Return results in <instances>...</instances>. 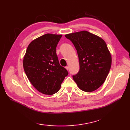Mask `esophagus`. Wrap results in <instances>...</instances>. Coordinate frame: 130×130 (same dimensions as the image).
Instances as JSON below:
<instances>
[{
    "label": "esophagus",
    "mask_w": 130,
    "mask_h": 130,
    "mask_svg": "<svg viewBox=\"0 0 130 130\" xmlns=\"http://www.w3.org/2000/svg\"><path fill=\"white\" fill-rule=\"evenodd\" d=\"M65 68H66V69H67V70H69V67H66Z\"/></svg>",
    "instance_id": "34e87169"
}]
</instances>
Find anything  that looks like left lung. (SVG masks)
<instances>
[{
	"mask_svg": "<svg viewBox=\"0 0 130 130\" xmlns=\"http://www.w3.org/2000/svg\"><path fill=\"white\" fill-rule=\"evenodd\" d=\"M74 44L78 55L80 70L73 76L80 89L92 92L103 84L112 64V57L106 42L87 31L65 35Z\"/></svg>",
	"mask_w": 130,
	"mask_h": 130,
	"instance_id": "1",
	"label": "left lung"
}]
</instances>
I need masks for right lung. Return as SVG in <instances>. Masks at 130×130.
I'll return each instance as SVG.
<instances>
[{
	"label": "right lung",
	"mask_w": 130,
	"mask_h": 130,
	"mask_svg": "<svg viewBox=\"0 0 130 130\" xmlns=\"http://www.w3.org/2000/svg\"><path fill=\"white\" fill-rule=\"evenodd\" d=\"M62 35L47 34L29 44L23 57V68L29 82L38 92L46 95L57 93L65 76L60 65L56 47Z\"/></svg>",
	"instance_id": "right-lung-1"
}]
</instances>
